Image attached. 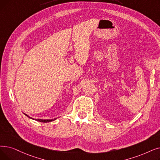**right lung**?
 Wrapping results in <instances>:
<instances>
[{"label":"right lung","mask_w":160,"mask_h":160,"mask_svg":"<svg viewBox=\"0 0 160 160\" xmlns=\"http://www.w3.org/2000/svg\"><path fill=\"white\" fill-rule=\"evenodd\" d=\"M27 117H29V118H30V117L29 116H27V114H25ZM56 119V118H55ZM55 119H52V120H42V119H37V121H38V122H44V123H47V122H52V121H53V120H55Z\"/></svg>","instance_id":"1"}]
</instances>
